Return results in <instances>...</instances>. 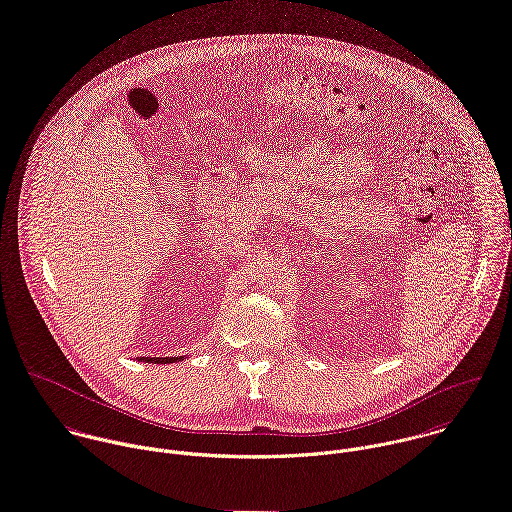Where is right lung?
<instances>
[{
	"instance_id": "add662e5",
	"label": "right lung",
	"mask_w": 512,
	"mask_h": 512,
	"mask_svg": "<svg viewBox=\"0 0 512 512\" xmlns=\"http://www.w3.org/2000/svg\"><path fill=\"white\" fill-rule=\"evenodd\" d=\"M142 362H154V364H170V362H177L183 358H140Z\"/></svg>"
}]
</instances>
